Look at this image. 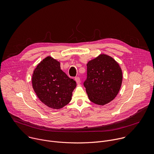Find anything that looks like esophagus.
<instances>
[{
  "mask_svg": "<svg viewBox=\"0 0 154 154\" xmlns=\"http://www.w3.org/2000/svg\"><path fill=\"white\" fill-rule=\"evenodd\" d=\"M75 80L76 81V82L77 84H79V83H80V78H79V77H75Z\"/></svg>",
  "mask_w": 154,
  "mask_h": 154,
  "instance_id": "obj_1",
  "label": "esophagus"
}]
</instances>
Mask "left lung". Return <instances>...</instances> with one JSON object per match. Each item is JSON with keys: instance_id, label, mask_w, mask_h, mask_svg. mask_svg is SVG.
I'll use <instances>...</instances> for the list:
<instances>
[{"instance_id": "1", "label": "left lung", "mask_w": 154, "mask_h": 154, "mask_svg": "<svg viewBox=\"0 0 154 154\" xmlns=\"http://www.w3.org/2000/svg\"><path fill=\"white\" fill-rule=\"evenodd\" d=\"M87 67L84 85L89 100L103 106L112 101L122 84V74L119 64L110 56L102 54L90 60Z\"/></svg>"}]
</instances>
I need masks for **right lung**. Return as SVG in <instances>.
<instances>
[{"label":"right lung","instance_id":"add662e5","mask_svg":"<svg viewBox=\"0 0 154 154\" xmlns=\"http://www.w3.org/2000/svg\"><path fill=\"white\" fill-rule=\"evenodd\" d=\"M32 85L39 100L54 109L69 104L76 87L75 81L60 69L59 62L50 56L42 60L34 70Z\"/></svg>","mask_w":154,"mask_h":154}]
</instances>
